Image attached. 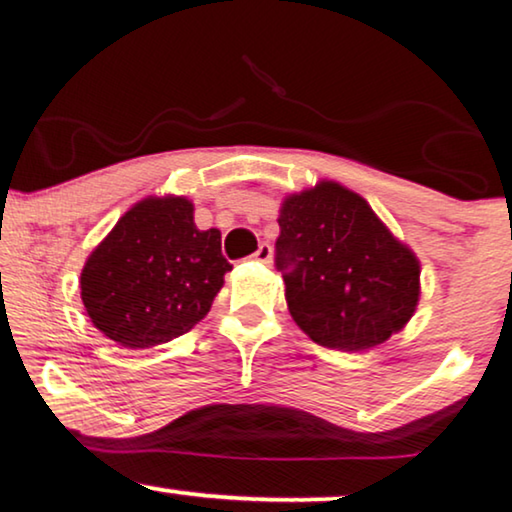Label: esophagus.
Masks as SVG:
<instances>
[{
    "instance_id": "esophagus-1",
    "label": "esophagus",
    "mask_w": 512,
    "mask_h": 512,
    "mask_svg": "<svg viewBox=\"0 0 512 512\" xmlns=\"http://www.w3.org/2000/svg\"><path fill=\"white\" fill-rule=\"evenodd\" d=\"M271 255H273V250H271L269 243H262V246L255 250L253 259H255V262H259V264H269L271 262Z\"/></svg>"
}]
</instances>
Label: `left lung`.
I'll return each mask as SVG.
<instances>
[{"mask_svg": "<svg viewBox=\"0 0 512 512\" xmlns=\"http://www.w3.org/2000/svg\"><path fill=\"white\" fill-rule=\"evenodd\" d=\"M278 225L287 308L322 348L369 350L413 318L420 262L359 194L322 181L290 194Z\"/></svg>", "mask_w": 512, "mask_h": 512, "instance_id": "1", "label": "left lung"}]
</instances>
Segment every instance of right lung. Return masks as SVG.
Segmentation results:
<instances>
[{
    "mask_svg": "<svg viewBox=\"0 0 512 512\" xmlns=\"http://www.w3.org/2000/svg\"><path fill=\"white\" fill-rule=\"evenodd\" d=\"M232 264L220 232L194 225L185 197H148L115 222L81 271L92 325L122 348L143 350L190 331L211 311Z\"/></svg>",
    "mask_w": 512,
    "mask_h": 512,
    "instance_id": "add662e5",
    "label": "right lung"
}]
</instances>
